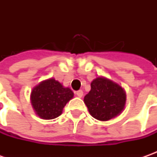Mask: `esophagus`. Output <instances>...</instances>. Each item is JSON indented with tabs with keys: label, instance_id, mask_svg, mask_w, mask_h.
Wrapping results in <instances>:
<instances>
[{
	"label": "esophagus",
	"instance_id": "34e87169",
	"mask_svg": "<svg viewBox=\"0 0 157 157\" xmlns=\"http://www.w3.org/2000/svg\"><path fill=\"white\" fill-rule=\"evenodd\" d=\"M76 94H77V96L78 97H79V98H81V97H83V91L82 90H78V91H77L76 92Z\"/></svg>",
	"mask_w": 157,
	"mask_h": 157
}]
</instances>
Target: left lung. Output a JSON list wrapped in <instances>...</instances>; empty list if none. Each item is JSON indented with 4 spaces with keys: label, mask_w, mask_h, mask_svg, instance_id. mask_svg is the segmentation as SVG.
Returning a JSON list of instances; mask_svg holds the SVG:
<instances>
[{
    "label": "left lung",
    "mask_w": 157,
    "mask_h": 157,
    "mask_svg": "<svg viewBox=\"0 0 157 157\" xmlns=\"http://www.w3.org/2000/svg\"><path fill=\"white\" fill-rule=\"evenodd\" d=\"M127 95L121 86L105 77H98L91 83V90L85 98L90 114L101 121L117 117L123 112Z\"/></svg>",
    "instance_id": "left-lung-1"
}]
</instances>
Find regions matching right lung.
I'll use <instances>...</instances> for the list:
<instances>
[{"mask_svg":"<svg viewBox=\"0 0 157 157\" xmlns=\"http://www.w3.org/2000/svg\"><path fill=\"white\" fill-rule=\"evenodd\" d=\"M74 96L69 87L51 78L43 80L32 89L30 102L41 119L52 120L62 114L64 105Z\"/></svg>","mask_w":157,"mask_h":157,"instance_id":"right-lung-1","label":"right lung"}]
</instances>
